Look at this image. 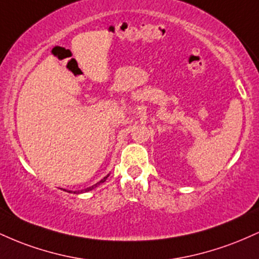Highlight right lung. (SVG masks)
<instances>
[{
    "instance_id": "right-lung-1",
    "label": "right lung",
    "mask_w": 259,
    "mask_h": 259,
    "mask_svg": "<svg viewBox=\"0 0 259 259\" xmlns=\"http://www.w3.org/2000/svg\"><path fill=\"white\" fill-rule=\"evenodd\" d=\"M107 178H108V175H107V177H106V178H103V179H102V180H101V181H100V183H97V184H96V185H94V186H91V187H88V189H85V190H81V191H80V192H82V191H90V190H92V189H94V187H96L97 185H100V184L105 183V180L107 179ZM67 192H73V191H67ZM76 192H78V191H74V194H76Z\"/></svg>"
}]
</instances>
